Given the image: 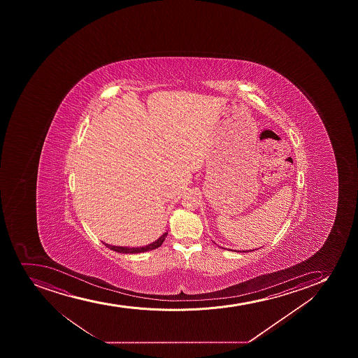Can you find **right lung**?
Masks as SVG:
<instances>
[{
	"mask_svg": "<svg viewBox=\"0 0 358 358\" xmlns=\"http://www.w3.org/2000/svg\"><path fill=\"white\" fill-rule=\"evenodd\" d=\"M166 234H168V232L163 234L157 241H154L152 244L142 246V248H122V246H112V245L105 244V243L103 244L106 245L107 248H110V250L117 252V253H126V255L142 253V252L152 251V250L159 248L162 245L163 241H164V239H166Z\"/></svg>",
	"mask_w": 358,
	"mask_h": 358,
	"instance_id": "right-lung-1",
	"label": "right lung"
}]
</instances>
